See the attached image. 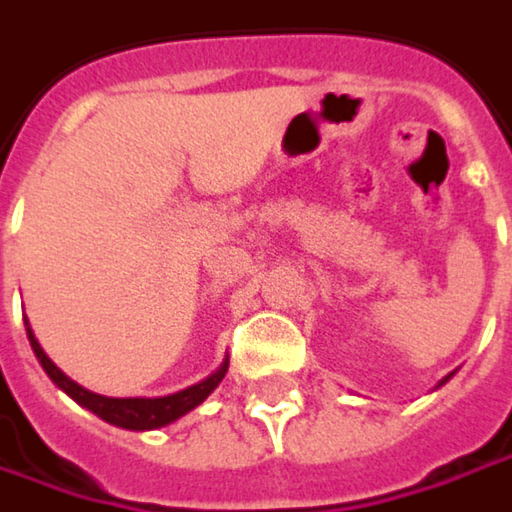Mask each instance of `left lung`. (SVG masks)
Returning a JSON list of instances; mask_svg holds the SVG:
<instances>
[{
	"instance_id": "1",
	"label": "left lung",
	"mask_w": 512,
	"mask_h": 512,
	"mask_svg": "<svg viewBox=\"0 0 512 512\" xmlns=\"http://www.w3.org/2000/svg\"><path fill=\"white\" fill-rule=\"evenodd\" d=\"M446 379H449V376H446Z\"/></svg>"
}]
</instances>
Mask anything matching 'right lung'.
Segmentation results:
<instances>
[{
	"mask_svg": "<svg viewBox=\"0 0 512 512\" xmlns=\"http://www.w3.org/2000/svg\"><path fill=\"white\" fill-rule=\"evenodd\" d=\"M28 342L34 347L40 365L46 368V374L51 376L72 400H77L80 406H86L89 411H95V414H98L101 420H106V423L121 426V429H159V426H167V423L179 420L182 414H188L191 408L199 406V403L223 382V376H226L228 371L226 362L217 374H211L208 379H202L199 385H191V388H185V391H179V394H170V397H156V400H141V397H133V400H115V397L92 394V391H86V388H80L77 382H72V379L63 374V371L48 359L46 353H43V347L37 345V339H34L31 330H28Z\"/></svg>",
	"mask_w": 512,
	"mask_h": 512,
	"instance_id": "1",
	"label": "right lung"
}]
</instances>
